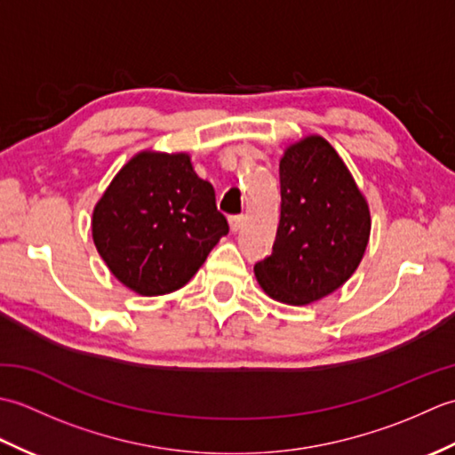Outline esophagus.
I'll use <instances>...</instances> for the list:
<instances>
[{
	"label": "esophagus",
	"mask_w": 455,
	"mask_h": 455,
	"mask_svg": "<svg viewBox=\"0 0 455 455\" xmlns=\"http://www.w3.org/2000/svg\"><path fill=\"white\" fill-rule=\"evenodd\" d=\"M244 217L243 215H235V217H230L228 219V225H230V230H233V233H238L240 228L244 227Z\"/></svg>",
	"instance_id": "esophagus-1"
}]
</instances>
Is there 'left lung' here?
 <instances>
[{
	"label": "left lung",
	"instance_id": "1",
	"mask_svg": "<svg viewBox=\"0 0 455 455\" xmlns=\"http://www.w3.org/2000/svg\"><path fill=\"white\" fill-rule=\"evenodd\" d=\"M279 181L274 250L254 274L266 295L303 307L334 293L360 266L371 233L370 205L340 154L318 134L283 150Z\"/></svg>",
	"mask_w": 455,
	"mask_h": 455
}]
</instances>
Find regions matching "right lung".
<instances>
[{
	"instance_id": "obj_1",
	"label": "right lung",
	"mask_w": 455,
	"mask_h": 455,
	"mask_svg": "<svg viewBox=\"0 0 455 455\" xmlns=\"http://www.w3.org/2000/svg\"><path fill=\"white\" fill-rule=\"evenodd\" d=\"M228 222L188 152L140 150L95 203L92 236L109 272L131 291H178L205 262Z\"/></svg>"
}]
</instances>
